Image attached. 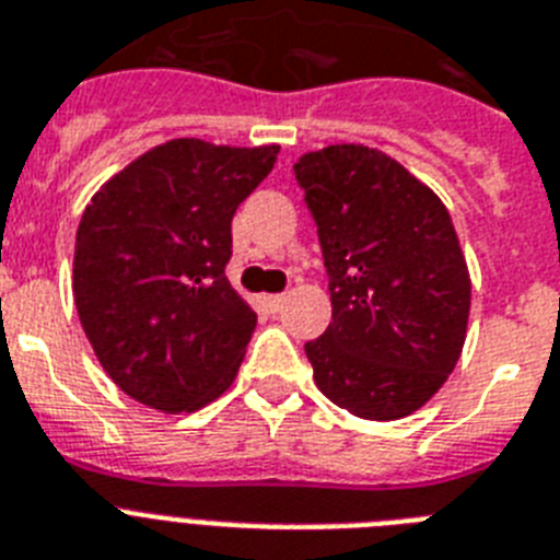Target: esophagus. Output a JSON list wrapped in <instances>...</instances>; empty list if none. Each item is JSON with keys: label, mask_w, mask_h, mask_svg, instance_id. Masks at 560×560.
<instances>
[{"label": "esophagus", "mask_w": 560, "mask_h": 560, "mask_svg": "<svg viewBox=\"0 0 560 560\" xmlns=\"http://www.w3.org/2000/svg\"><path fill=\"white\" fill-rule=\"evenodd\" d=\"M284 302H288V295H281V293L279 295H265V304L272 310V313H279V310L284 307Z\"/></svg>", "instance_id": "obj_1"}]
</instances>
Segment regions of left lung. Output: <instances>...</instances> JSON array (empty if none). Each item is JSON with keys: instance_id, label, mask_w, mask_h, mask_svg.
I'll use <instances>...</instances> for the list:
<instances>
[{"instance_id": "8db88e82", "label": "left lung", "mask_w": 560, "mask_h": 560, "mask_svg": "<svg viewBox=\"0 0 560 560\" xmlns=\"http://www.w3.org/2000/svg\"><path fill=\"white\" fill-rule=\"evenodd\" d=\"M318 224L332 322L307 341L313 378L341 410L396 421L424 407L464 350L469 270L444 201L364 144L293 164Z\"/></svg>"}]
</instances>
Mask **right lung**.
Wrapping results in <instances>:
<instances>
[{"instance_id": "1", "label": "right lung", "mask_w": 560, "mask_h": 560, "mask_svg": "<svg viewBox=\"0 0 560 560\" xmlns=\"http://www.w3.org/2000/svg\"><path fill=\"white\" fill-rule=\"evenodd\" d=\"M279 144L171 139L119 171L84 208L73 302L116 387L167 416L233 384L256 313L230 288L233 213L272 171Z\"/></svg>"}]
</instances>
